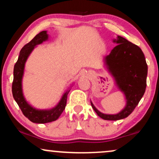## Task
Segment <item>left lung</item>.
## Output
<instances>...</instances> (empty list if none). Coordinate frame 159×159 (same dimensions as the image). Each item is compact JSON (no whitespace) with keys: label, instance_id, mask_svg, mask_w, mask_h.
<instances>
[{"label":"left lung","instance_id":"obj_1","mask_svg":"<svg viewBox=\"0 0 159 159\" xmlns=\"http://www.w3.org/2000/svg\"><path fill=\"white\" fill-rule=\"evenodd\" d=\"M110 54L105 57V65L114 77L117 87L125 94L126 105L116 114H105L98 111L90 102L98 116L105 120H118L130 115L143 97L147 87V67L145 57L138 45L118 36Z\"/></svg>","mask_w":159,"mask_h":159}]
</instances>
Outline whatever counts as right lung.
Listing matches in <instances>:
<instances>
[{
	"instance_id": "1",
	"label": "right lung",
	"mask_w": 159,
	"mask_h": 159,
	"mask_svg": "<svg viewBox=\"0 0 159 159\" xmlns=\"http://www.w3.org/2000/svg\"><path fill=\"white\" fill-rule=\"evenodd\" d=\"M48 38V35L45 30L38 34L30 43H27L21 48L18 61L14 66L13 81L12 85V96L20 109L22 111L23 114L27 119L35 123H47L57 120L65 109L66 105L67 95L69 92V90L66 91L63 94L60 102L50 110H38L34 108L27 102L23 96L21 81H22L25 62L34 47L41 44L44 41H46Z\"/></svg>"
}]
</instances>
